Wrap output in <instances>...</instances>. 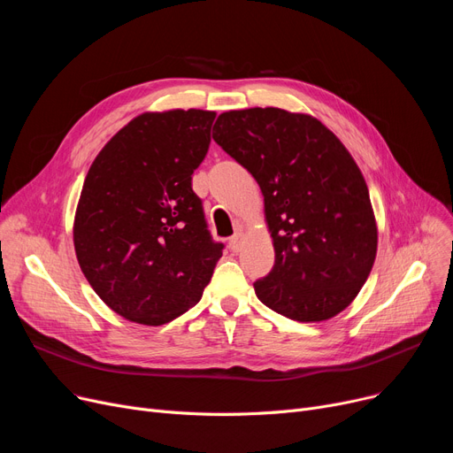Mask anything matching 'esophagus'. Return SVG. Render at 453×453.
Instances as JSON below:
<instances>
[{
    "label": "esophagus",
    "mask_w": 453,
    "mask_h": 453,
    "mask_svg": "<svg viewBox=\"0 0 453 453\" xmlns=\"http://www.w3.org/2000/svg\"><path fill=\"white\" fill-rule=\"evenodd\" d=\"M242 244H244V234H242V231H236L229 239V250L233 253H239L242 250Z\"/></svg>",
    "instance_id": "obj_1"
}]
</instances>
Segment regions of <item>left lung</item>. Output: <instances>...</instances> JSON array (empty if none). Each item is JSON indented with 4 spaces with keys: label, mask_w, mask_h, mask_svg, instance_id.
Instances as JSON below:
<instances>
[{
    "label": "left lung",
    "mask_w": 453,
    "mask_h": 453,
    "mask_svg": "<svg viewBox=\"0 0 453 453\" xmlns=\"http://www.w3.org/2000/svg\"><path fill=\"white\" fill-rule=\"evenodd\" d=\"M212 139L257 180L275 265L253 287L268 308L303 323L334 318L374 265L369 188L343 142L316 117L280 108L219 115Z\"/></svg>",
    "instance_id": "1"
}]
</instances>
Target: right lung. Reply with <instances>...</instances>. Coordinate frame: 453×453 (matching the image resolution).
Listing matches in <instances>:
<instances>
[{
	"instance_id": "1",
	"label": "right lung",
	"mask_w": 453,
	"mask_h": 453,
	"mask_svg": "<svg viewBox=\"0 0 453 453\" xmlns=\"http://www.w3.org/2000/svg\"><path fill=\"white\" fill-rule=\"evenodd\" d=\"M217 113H141L91 163L75 212L81 270L113 312L165 325L195 306L224 244L214 242L193 173Z\"/></svg>"
}]
</instances>
